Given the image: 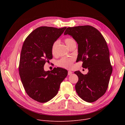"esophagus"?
I'll use <instances>...</instances> for the list:
<instances>
[{
	"label": "esophagus",
	"instance_id": "obj_1",
	"mask_svg": "<svg viewBox=\"0 0 125 125\" xmlns=\"http://www.w3.org/2000/svg\"><path fill=\"white\" fill-rule=\"evenodd\" d=\"M72 73H73V72H72V71H69L68 72V75H71L72 74Z\"/></svg>",
	"mask_w": 125,
	"mask_h": 125
}]
</instances>
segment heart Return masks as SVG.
Returning a JSON list of instances; mask_svg holds the SVG:
<instances>
[{
    "label": "heart",
    "instance_id": "b5f03b06",
    "mask_svg": "<svg viewBox=\"0 0 125 125\" xmlns=\"http://www.w3.org/2000/svg\"><path fill=\"white\" fill-rule=\"evenodd\" d=\"M64 42L68 47H70L71 45L74 43H76L75 41L71 38H67L64 40ZM58 41H55L53 42L51 46V53L53 55H55L56 49L58 45ZM75 61V59L73 57H63L57 62V65L58 67L65 68L71 69L73 67V63Z\"/></svg>",
    "mask_w": 125,
    "mask_h": 125
}]
</instances>
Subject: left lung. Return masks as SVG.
Returning <instances> with one entry per match:
<instances>
[{
  "label": "left lung",
  "instance_id": "8db88e82",
  "mask_svg": "<svg viewBox=\"0 0 125 125\" xmlns=\"http://www.w3.org/2000/svg\"><path fill=\"white\" fill-rule=\"evenodd\" d=\"M67 34L78 44L77 62L82 61V67L88 70L86 75L75 72L79 78L76 92L83 100L93 102L106 93L112 72L107 42L98 30L89 25L68 27L64 32Z\"/></svg>",
  "mask_w": 125,
  "mask_h": 125
}]
</instances>
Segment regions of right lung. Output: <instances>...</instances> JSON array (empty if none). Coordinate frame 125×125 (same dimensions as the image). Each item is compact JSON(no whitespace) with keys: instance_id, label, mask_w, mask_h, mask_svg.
Masks as SVG:
<instances>
[{"instance_id":"1","label":"right lung","mask_w":125,"mask_h":125,"mask_svg":"<svg viewBox=\"0 0 125 125\" xmlns=\"http://www.w3.org/2000/svg\"><path fill=\"white\" fill-rule=\"evenodd\" d=\"M66 27L43 26L33 31L25 39L21 50L19 71L27 94L41 103L46 102L58 93L67 70L54 68L44 71V65L52 58L51 46Z\"/></svg>"}]
</instances>
